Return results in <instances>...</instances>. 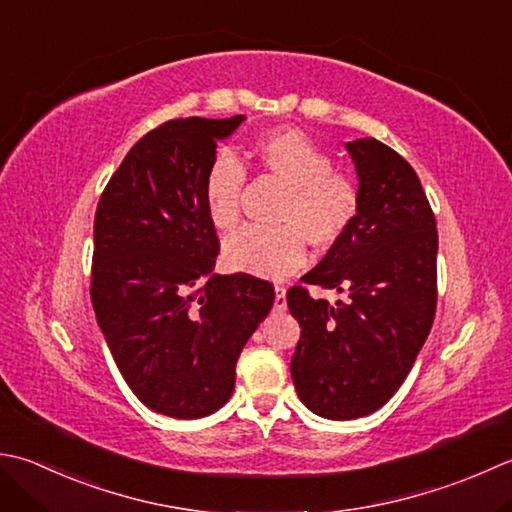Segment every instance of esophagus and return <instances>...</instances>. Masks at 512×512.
<instances>
[{
  "mask_svg": "<svg viewBox=\"0 0 512 512\" xmlns=\"http://www.w3.org/2000/svg\"><path fill=\"white\" fill-rule=\"evenodd\" d=\"M275 310H279V313H282V310H286V288L284 286H275Z\"/></svg>",
  "mask_w": 512,
  "mask_h": 512,
  "instance_id": "34e87169",
  "label": "esophagus"
}]
</instances>
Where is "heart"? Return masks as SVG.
<instances>
[{
    "label": "heart",
    "mask_w": 512,
    "mask_h": 512,
    "mask_svg": "<svg viewBox=\"0 0 512 512\" xmlns=\"http://www.w3.org/2000/svg\"><path fill=\"white\" fill-rule=\"evenodd\" d=\"M250 157L286 195L277 210L279 228L248 226L228 239L224 262L239 273L282 279L306 262V239L317 248H333L355 226L362 210V186L333 157L297 128H275L259 135ZM246 170L233 155L217 153L204 173L206 215L228 233L242 217Z\"/></svg>",
    "instance_id": "heart-1"
}]
</instances>
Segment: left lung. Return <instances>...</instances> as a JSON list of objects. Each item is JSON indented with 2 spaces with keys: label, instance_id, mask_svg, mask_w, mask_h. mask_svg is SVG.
Returning <instances> with one entry per match:
<instances>
[{
  "label": "left lung",
  "instance_id": "1",
  "mask_svg": "<svg viewBox=\"0 0 512 512\" xmlns=\"http://www.w3.org/2000/svg\"><path fill=\"white\" fill-rule=\"evenodd\" d=\"M346 148L362 210L302 282L346 290L348 299L330 306L306 286L286 293L302 328L290 375L299 399L326 419L382 408L413 368L437 308V222L417 173L373 137Z\"/></svg>",
  "mask_w": 512,
  "mask_h": 512
}]
</instances>
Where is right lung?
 Wrapping results in <instances>:
<instances>
[{"mask_svg": "<svg viewBox=\"0 0 512 512\" xmlns=\"http://www.w3.org/2000/svg\"><path fill=\"white\" fill-rule=\"evenodd\" d=\"M244 119H168L148 130L97 204L90 299L99 328L139 402L175 419L228 402L237 357L275 302L266 279L213 275L219 237L204 173L217 139Z\"/></svg>", "mask_w": 512, "mask_h": 512, "instance_id": "1", "label": "right lung"}]
</instances>
